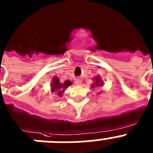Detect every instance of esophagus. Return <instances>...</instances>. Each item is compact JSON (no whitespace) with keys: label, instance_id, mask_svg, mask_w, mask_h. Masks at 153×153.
I'll list each match as a JSON object with an SVG mask.
<instances>
[{"label":"esophagus","instance_id":"1","mask_svg":"<svg viewBox=\"0 0 153 153\" xmlns=\"http://www.w3.org/2000/svg\"><path fill=\"white\" fill-rule=\"evenodd\" d=\"M75 84H76L77 85H82V79H81L80 78H75Z\"/></svg>","mask_w":153,"mask_h":153}]
</instances>
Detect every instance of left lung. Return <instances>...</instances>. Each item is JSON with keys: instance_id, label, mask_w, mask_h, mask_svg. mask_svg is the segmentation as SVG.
Wrapping results in <instances>:
<instances>
[{"instance_id": "obj_1", "label": "left lung", "mask_w": 153, "mask_h": 153, "mask_svg": "<svg viewBox=\"0 0 153 153\" xmlns=\"http://www.w3.org/2000/svg\"><path fill=\"white\" fill-rule=\"evenodd\" d=\"M104 85V82L102 80L100 76H96L94 78V83L91 85V88H95L101 87Z\"/></svg>"}]
</instances>
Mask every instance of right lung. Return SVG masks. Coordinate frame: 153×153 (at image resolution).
<instances>
[{
	"mask_svg": "<svg viewBox=\"0 0 153 153\" xmlns=\"http://www.w3.org/2000/svg\"><path fill=\"white\" fill-rule=\"evenodd\" d=\"M71 84L72 83L68 80L65 81L64 83H62L59 81V78L58 77L54 76L52 78V81H51V90L52 92H54L58 96H62L64 91H65V89H67L68 87L71 85Z\"/></svg>",
	"mask_w": 153,
	"mask_h": 153,
	"instance_id": "right-lung-1",
	"label": "right lung"
}]
</instances>
